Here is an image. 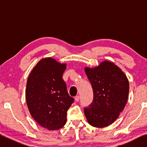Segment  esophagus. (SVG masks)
<instances>
[{
	"label": "esophagus",
	"instance_id": "1",
	"mask_svg": "<svg viewBox=\"0 0 147 147\" xmlns=\"http://www.w3.org/2000/svg\"><path fill=\"white\" fill-rule=\"evenodd\" d=\"M79 98H80L79 96L77 95V96H75V97H74V100H75L76 102H78V101H79Z\"/></svg>",
	"mask_w": 147,
	"mask_h": 147
}]
</instances>
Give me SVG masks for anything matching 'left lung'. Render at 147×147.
Instances as JSON below:
<instances>
[{
	"mask_svg": "<svg viewBox=\"0 0 147 147\" xmlns=\"http://www.w3.org/2000/svg\"><path fill=\"white\" fill-rule=\"evenodd\" d=\"M93 91V100L84 108L89 124L104 128L119 117L127 102L129 82L121 69L113 62L104 61L94 68H85Z\"/></svg>",
	"mask_w": 147,
	"mask_h": 147,
	"instance_id": "8db88e82",
	"label": "left lung"
}]
</instances>
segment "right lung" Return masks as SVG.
<instances>
[{"instance_id":"1","label":"right lung","mask_w":147,"mask_h":147,"mask_svg":"<svg viewBox=\"0 0 147 147\" xmlns=\"http://www.w3.org/2000/svg\"><path fill=\"white\" fill-rule=\"evenodd\" d=\"M65 63L51 58L41 59L27 80L26 101L34 119L43 128L56 130L65 124L67 112L73 103L62 75Z\"/></svg>"}]
</instances>
